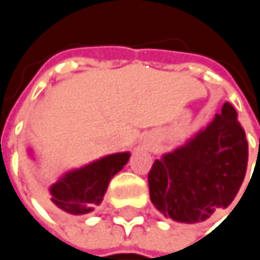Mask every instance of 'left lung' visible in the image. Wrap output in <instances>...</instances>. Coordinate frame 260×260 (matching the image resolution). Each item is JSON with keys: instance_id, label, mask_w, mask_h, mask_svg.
Masks as SVG:
<instances>
[{"instance_id": "8db88e82", "label": "left lung", "mask_w": 260, "mask_h": 260, "mask_svg": "<svg viewBox=\"0 0 260 260\" xmlns=\"http://www.w3.org/2000/svg\"><path fill=\"white\" fill-rule=\"evenodd\" d=\"M248 143L232 104L149 172L153 206L173 221L199 224L236 197L247 172Z\"/></svg>"}]
</instances>
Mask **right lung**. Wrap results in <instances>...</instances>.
<instances>
[{"label": "right lung", "instance_id": "1", "mask_svg": "<svg viewBox=\"0 0 260 260\" xmlns=\"http://www.w3.org/2000/svg\"><path fill=\"white\" fill-rule=\"evenodd\" d=\"M34 161V150L28 147ZM129 152L105 155L82 167L64 172L48 189V208L68 215H85L104 200L108 183L129 161Z\"/></svg>", "mask_w": 260, "mask_h": 260}]
</instances>
